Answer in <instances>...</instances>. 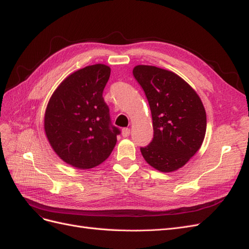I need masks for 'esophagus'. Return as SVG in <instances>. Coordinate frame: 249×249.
I'll use <instances>...</instances> for the list:
<instances>
[{
	"instance_id": "1",
	"label": "esophagus",
	"mask_w": 249,
	"mask_h": 249,
	"mask_svg": "<svg viewBox=\"0 0 249 249\" xmlns=\"http://www.w3.org/2000/svg\"><path fill=\"white\" fill-rule=\"evenodd\" d=\"M123 136L124 137H129L130 136V129H127V127H124V129H123Z\"/></svg>"
}]
</instances>
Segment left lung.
Wrapping results in <instances>:
<instances>
[{
	"mask_svg": "<svg viewBox=\"0 0 249 249\" xmlns=\"http://www.w3.org/2000/svg\"><path fill=\"white\" fill-rule=\"evenodd\" d=\"M133 74L145 93L153 117L154 138L140 147L141 154L154 168L175 171L202 144L207 130L203 105L193 88L175 72L137 65Z\"/></svg>",
	"mask_w": 249,
	"mask_h": 249,
	"instance_id": "1",
	"label": "left lung"
}]
</instances>
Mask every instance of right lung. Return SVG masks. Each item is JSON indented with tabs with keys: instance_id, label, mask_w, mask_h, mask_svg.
<instances>
[{
	"instance_id": "1",
	"label": "right lung",
	"mask_w": 249,
	"mask_h": 249,
	"mask_svg": "<svg viewBox=\"0 0 249 249\" xmlns=\"http://www.w3.org/2000/svg\"><path fill=\"white\" fill-rule=\"evenodd\" d=\"M111 70L105 64L84 67L70 74L51 96L44 131L55 153L80 169L103 163L116 144L120 130L111 123L103 97Z\"/></svg>"
}]
</instances>
